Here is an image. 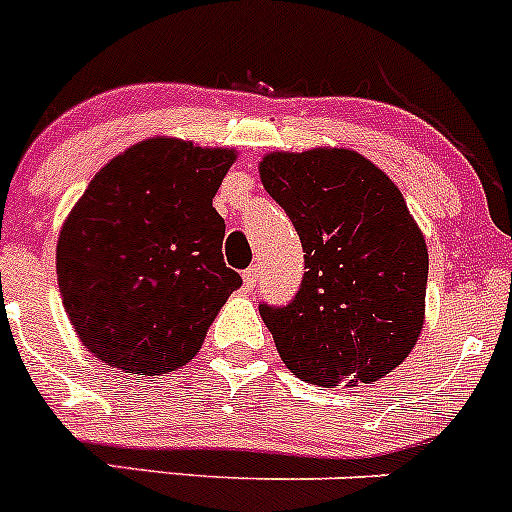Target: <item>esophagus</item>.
Listing matches in <instances>:
<instances>
[{"label": "esophagus", "instance_id": "34e87169", "mask_svg": "<svg viewBox=\"0 0 512 512\" xmlns=\"http://www.w3.org/2000/svg\"><path fill=\"white\" fill-rule=\"evenodd\" d=\"M256 284H259V269H256V266H251V269L243 271V289L253 291L256 289Z\"/></svg>", "mask_w": 512, "mask_h": 512}]
</instances>
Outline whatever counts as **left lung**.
Returning a JSON list of instances; mask_svg holds the SVG:
<instances>
[{
  "instance_id": "8db88e82",
  "label": "left lung",
  "mask_w": 512,
  "mask_h": 512,
  "mask_svg": "<svg viewBox=\"0 0 512 512\" xmlns=\"http://www.w3.org/2000/svg\"><path fill=\"white\" fill-rule=\"evenodd\" d=\"M266 193L304 246L286 306L261 304L279 357L319 387L372 384L407 359L425 324L427 243L389 175L349 148L269 153Z\"/></svg>"
}]
</instances>
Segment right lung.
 Wrapping results in <instances>:
<instances>
[{"label":"right lung","mask_w":512,"mask_h":512,"mask_svg":"<svg viewBox=\"0 0 512 512\" xmlns=\"http://www.w3.org/2000/svg\"><path fill=\"white\" fill-rule=\"evenodd\" d=\"M233 163V148L160 135L95 173L57 241L62 304L87 352L148 377L196 357L241 286L213 208Z\"/></svg>","instance_id":"1"}]
</instances>
